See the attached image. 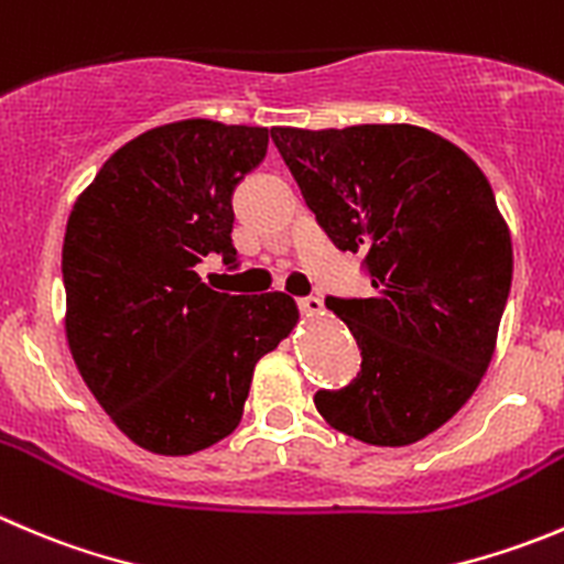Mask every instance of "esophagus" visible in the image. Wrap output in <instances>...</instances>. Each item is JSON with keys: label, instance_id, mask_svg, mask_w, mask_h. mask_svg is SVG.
<instances>
[{"label": "esophagus", "instance_id": "1", "mask_svg": "<svg viewBox=\"0 0 564 564\" xmlns=\"http://www.w3.org/2000/svg\"><path fill=\"white\" fill-rule=\"evenodd\" d=\"M297 305H300V311H303V314H322V311H325V303H322L319 297H300L297 300Z\"/></svg>", "mask_w": 564, "mask_h": 564}]
</instances>
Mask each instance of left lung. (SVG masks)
<instances>
[{"label": "left lung", "instance_id": "1", "mask_svg": "<svg viewBox=\"0 0 564 564\" xmlns=\"http://www.w3.org/2000/svg\"><path fill=\"white\" fill-rule=\"evenodd\" d=\"M305 206L338 250L364 256L371 297H327L360 371L314 404L371 446L427 438L488 371L512 283L510 228L477 162L408 123L270 129Z\"/></svg>", "mask_w": 564, "mask_h": 564}]
</instances>
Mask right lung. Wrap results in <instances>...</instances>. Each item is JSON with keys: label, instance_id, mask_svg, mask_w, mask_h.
Returning <instances> with one entry per match:
<instances>
[{"label": "right lung", "instance_id": "1", "mask_svg": "<svg viewBox=\"0 0 564 564\" xmlns=\"http://www.w3.org/2000/svg\"><path fill=\"white\" fill-rule=\"evenodd\" d=\"M267 143L264 126H156L115 151L70 209V355L120 433L154 455L231 435L256 364L297 325L286 294H223L195 272L212 253L237 261L231 195Z\"/></svg>", "mask_w": 564, "mask_h": 564}]
</instances>
